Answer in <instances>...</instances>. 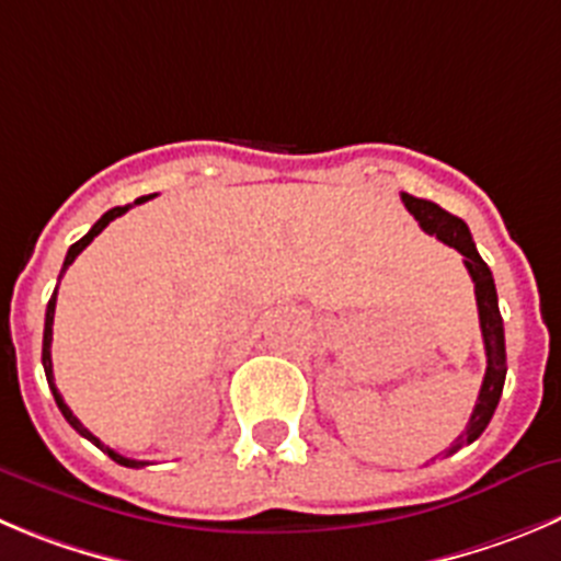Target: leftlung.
<instances>
[{"label":"left lung","mask_w":561,"mask_h":561,"mask_svg":"<svg viewBox=\"0 0 561 561\" xmlns=\"http://www.w3.org/2000/svg\"><path fill=\"white\" fill-rule=\"evenodd\" d=\"M401 202L410 209L415 221L421 224L423 232L434 234L437 240H443L446 245L457 249L465 256V268H468L470 279H473L476 290V305H479V323H481V337H484V352H486V370L484 381H481L479 401L473 407V415H470L468 426L451 443V448H446V457L457 454L459 448L473 443L481 437V432L486 428L490 417H493L495 407L501 401V392H504V379H506V345H504V318L499 310V293H495L493 271L486 268V263L476 251L473 238H470V229L462 218L451 216L439 204L426 202V198L410 196V193H401Z\"/></svg>","instance_id":"left-lung-1"}]
</instances>
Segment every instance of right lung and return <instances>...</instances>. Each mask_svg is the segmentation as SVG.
Listing matches in <instances>:
<instances>
[{
    "mask_svg": "<svg viewBox=\"0 0 561 561\" xmlns=\"http://www.w3.org/2000/svg\"><path fill=\"white\" fill-rule=\"evenodd\" d=\"M151 196H154V193H151ZM151 196H140V198H135V204H144V202H149ZM127 209H129V204H127V207H113V209H107V213H104V216L99 218L96 224H93V227H91V232H88L85 238H80V240H77V243L71 245V249H68V254H66V263H62V271H60V279H62V274H66V268H68V265H71V263H75V260H77V254H80V251L85 249V245L91 243V240L96 238V234L102 232V229L107 227L110 221H113V218L124 216V213H127ZM55 305H57V287H55V293H51L49 305H46V323H44V357H41V359H44V370H46V381H49V390H51V396H55V401H57V410L62 412V417H66V421L71 423V426H75L77 432L82 434V437H85V439H91L93 446H99V448H102V451L107 454V457L113 459V462L124 465V468H144V465H149V462H138V459H127V457H122V454H115L113 448H107V446H104L102 439H99V437H93V434L88 432L85 426H82V423H80V417H77L75 412L68 410V404H66V401H62V396H60V392H57V387H55V374H51V323H55Z\"/></svg>",
    "mask_w": 561,
    "mask_h": 561,
    "instance_id": "add662e5",
    "label": "right lung"
}]
</instances>
